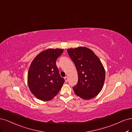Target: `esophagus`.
<instances>
[{
	"instance_id": "obj_1",
	"label": "esophagus",
	"mask_w": 132,
	"mask_h": 132,
	"mask_svg": "<svg viewBox=\"0 0 132 132\" xmlns=\"http://www.w3.org/2000/svg\"><path fill=\"white\" fill-rule=\"evenodd\" d=\"M64 79H65V82H67V80H68V78H67V76H66V77H65L64 78Z\"/></svg>"
}]
</instances>
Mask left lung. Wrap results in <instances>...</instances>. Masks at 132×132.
<instances>
[{
    "instance_id": "1",
    "label": "left lung",
    "mask_w": 132,
    "mask_h": 132,
    "mask_svg": "<svg viewBox=\"0 0 132 132\" xmlns=\"http://www.w3.org/2000/svg\"><path fill=\"white\" fill-rule=\"evenodd\" d=\"M75 63L78 76L73 89L76 95L84 100L93 99L103 89L105 71L99 57L92 50L84 46L67 49Z\"/></svg>"
}]
</instances>
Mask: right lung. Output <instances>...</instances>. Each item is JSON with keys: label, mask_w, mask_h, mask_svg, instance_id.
<instances>
[{"label": "right lung", "mask_w": 132, "mask_h": 132, "mask_svg": "<svg viewBox=\"0 0 132 132\" xmlns=\"http://www.w3.org/2000/svg\"><path fill=\"white\" fill-rule=\"evenodd\" d=\"M63 49H48L38 54L29 66L27 83L29 90L37 99L49 101L56 96L65 79L61 77L56 65Z\"/></svg>", "instance_id": "1"}]
</instances>
